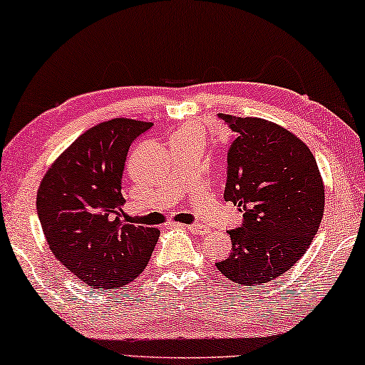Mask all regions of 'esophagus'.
Here are the masks:
<instances>
[{
  "mask_svg": "<svg viewBox=\"0 0 365 365\" xmlns=\"http://www.w3.org/2000/svg\"><path fill=\"white\" fill-rule=\"evenodd\" d=\"M183 227H187L193 234H198V236H204V234H209V229H207L205 225H202V224H190V225H183Z\"/></svg>",
  "mask_w": 365,
  "mask_h": 365,
  "instance_id": "1",
  "label": "esophagus"
}]
</instances>
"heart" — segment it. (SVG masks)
I'll use <instances>...</instances> for the list:
<instances>
[{"mask_svg": "<svg viewBox=\"0 0 365 365\" xmlns=\"http://www.w3.org/2000/svg\"><path fill=\"white\" fill-rule=\"evenodd\" d=\"M207 140V131L202 124L198 123H185L182 124L177 131L170 138V145H200L204 146Z\"/></svg>", "mask_w": 365, "mask_h": 365, "instance_id": "heart-1", "label": "heart"}]
</instances>
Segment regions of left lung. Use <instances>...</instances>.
Listing matches in <instances>:
<instances>
[{
  "label": "left lung",
  "instance_id": "1",
  "mask_svg": "<svg viewBox=\"0 0 365 365\" xmlns=\"http://www.w3.org/2000/svg\"><path fill=\"white\" fill-rule=\"evenodd\" d=\"M220 119L237 133L224 198L244 220L229 230L232 251L215 266L234 283L256 286L286 273L310 247L324 217V180L310 148L286 128L261 118Z\"/></svg>",
  "mask_w": 365,
  "mask_h": 365
}]
</instances>
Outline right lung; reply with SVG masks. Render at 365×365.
I'll return each mask as SVG.
<instances>
[{
	"instance_id": "obj_1",
	"label": "right lung",
	"mask_w": 365,
	"mask_h": 365,
	"mask_svg": "<svg viewBox=\"0 0 365 365\" xmlns=\"http://www.w3.org/2000/svg\"><path fill=\"white\" fill-rule=\"evenodd\" d=\"M153 123L114 118L77 138L50 165L36 210L50 251L92 289H114L148 264L160 230L123 220L128 150Z\"/></svg>"
}]
</instances>
